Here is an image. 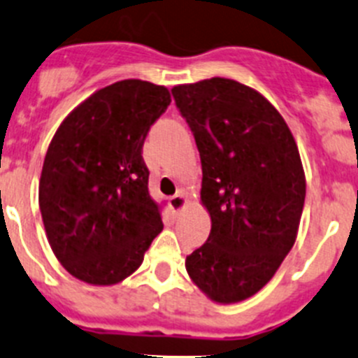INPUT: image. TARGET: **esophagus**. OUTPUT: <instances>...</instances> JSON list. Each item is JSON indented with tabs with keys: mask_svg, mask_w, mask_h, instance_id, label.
I'll return each mask as SVG.
<instances>
[{
	"mask_svg": "<svg viewBox=\"0 0 358 358\" xmlns=\"http://www.w3.org/2000/svg\"><path fill=\"white\" fill-rule=\"evenodd\" d=\"M170 207H172L173 213H181V210H185L186 207H188V199H186L185 193H176V195L170 199Z\"/></svg>",
	"mask_w": 358,
	"mask_h": 358,
	"instance_id": "34e87169",
	"label": "esophagus"
}]
</instances>
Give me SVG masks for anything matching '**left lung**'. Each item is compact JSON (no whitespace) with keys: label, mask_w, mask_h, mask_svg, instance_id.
<instances>
[{"label":"left lung","mask_w":358,"mask_h":358,"mask_svg":"<svg viewBox=\"0 0 358 358\" xmlns=\"http://www.w3.org/2000/svg\"><path fill=\"white\" fill-rule=\"evenodd\" d=\"M202 162L203 246L186 257L193 283L217 304L260 292L295 244L306 176L290 128L253 87L213 77L173 86Z\"/></svg>","instance_id":"8db88e82"}]
</instances>
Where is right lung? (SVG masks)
Instances as JSON below:
<instances>
[{
  "instance_id": "obj_1",
  "label": "right lung",
  "mask_w": 358,
  "mask_h": 358,
  "mask_svg": "<svg viewBox=\"0 0 358 358\" xmlns=\"http://www.w3.org/2000/svg\"><path fill=\"white\" fill-rule=\"evenodd\" d=\"M170 101L165 86L119 80L77 105L50 141L38 186L43 227L61 265L84 283L110 287L134 274L163 230L142 145Z\"/></svg>"
}]
</instances>
